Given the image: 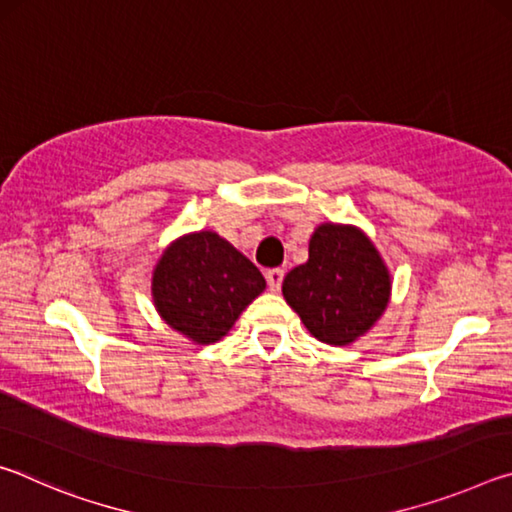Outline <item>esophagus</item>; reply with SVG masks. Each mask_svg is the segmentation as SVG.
I'll use <instances>...</instances> for the list:
<instances>
[{
    "instance_id": "esophagus-1",
    "label": "esophagus",
    "mask_w": 512,
    "mask_h": 512,
    "mask_svg": "<svg viewBox=\"0 0 512 512\" xmlns=\"http://www.w3.org/2000/svg\"><path fill=\"white\" fill-rule=\"evenodd\" d=\"M282 280H284V268H271V271H266V282L271 291H280Z\"/></svg>"
}]
</instances>
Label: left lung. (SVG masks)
Instances as JSON below:
<instances>
[{"mask_svg": "<svg viewBox=\"0 0 512 512\" xmlns=\"http://www.w3.org/2000/svg\"><path fill=\"white\" fill-rule=\"evenodd\" d=\"M282 293L318 341L348 345L386 309L391 277L361 230L325 223L309 239L307 262L284 277Z\"/></svg>", "mask_w": 512, "mask_h": 512, "instance_id": "left-lung-1", "label": "left lung"}]
</instances>
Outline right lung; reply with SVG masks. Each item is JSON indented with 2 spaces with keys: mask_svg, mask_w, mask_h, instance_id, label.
<instances>
[{
  "mask_svg": "<svg viewBox=\"0 0 512 512\" xmlns=\"http://www.w3.org/2000/svg\"><path fill=\"white\" fill-rule=\"evenodd\" d=\"M266 289L264 275L216 232H196L164 250L153 273V300L167 325L196 343L228 334Z\"/></svg>",
  "mask_w": 512,
  "mask_h": 512,
  "instance_id": "1",
  "label": "right lung"
}]
</instances>
